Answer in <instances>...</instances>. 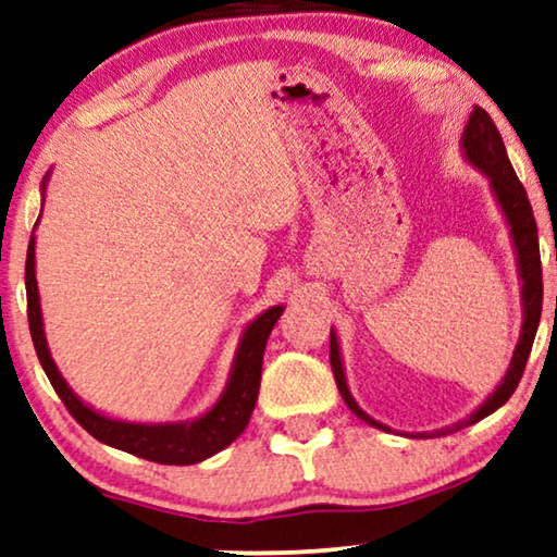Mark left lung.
I'll return each mask as SVG.
<instances>
[{
	"label": "left lung",
	"instance_id": "1",
	"mask_svg": "<svg viewBox=\"0 0 557 557\" xmlns=\"http://www.w3.org/2000/svg\"><path fill=\"white\" fill-rule=\"evenodd\" d=\"M460 149L465 162L472 164V168L485 174L487 182H491V193L495 197L497 207H500L505 225L510 230V243L512 252H516V264H518V277H520V302H522V325H520V337L516 350H512L510 368L505 370L500 380L491 395L485 397L480 408L472 410L468 418L455 422V425L440 428V430H428V433H397L405 437L425 440V437H443L450 433H458V430L475 425L478 420L493 414L497 408H503L505 403L510 400V395L516 393V387L522 377V370H525L530 347H533L537 325H541V310H543V268H541V245H537V225L533 218V207H530V199L525 187L520 185L516 170L508 160V152H505L503 137L497 132L495 122L491 120L483 107H472L470 120L465 124L462 137H460ZM330 362L332 372H335L337 389L343 395L355 414L360 420L368 422V425L385 430V433H395L393 428L383 425V422L370 418L364 412L358 400H355L350 387H347V375H345V362H343V350H339V337L335 327L330 330Z\"/></svg>",
	"mask_w": 557,
	"mask_h": 557
}]
</instances>
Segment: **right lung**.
I'll list each match as a JSON object with an SVG mask.
<instances>
[{
	"instance_id": "add662e5",
	"label": "right lung",
	"mask_w": 557,
	"mask_h": 557,
	"mask_svg": "<svg viewBox=\"0 0 557 557\" xmlns=\"http://www.w3.org/2000/svg\"><path fill=\"white\" fill-rule=\"evenodd\" d=\"M49 172L41 180V202H45ZM41 218V212H39ZM39 225V220H37ZM35 225V230H37ZM35 232L29 237L27 250V268H24V285H27V314H29V332L32 343H35L37 358L45 368L49 383L62 397L66 410L72 418L87 430L89 435L97 437L99 443L117 447V450L132 453L137 458L162 462V465H195L202 462L243 435V430L250 422V414L255 410L257 393H260V377H262V355L268 347V337L280 314L285 312V305L268 307V310L257 314L250 320L239 335L235 360H232L230 377L225 389L218 397V403L210 410L197 414L193 420H177V422H132V420H117L110 414L95 410L92 405L82 400L74 389L66 385L60 368L49 352L47 335H45V318H41V302H39V287H37V260H35Z\"/></svg>"
}]
</instances>
